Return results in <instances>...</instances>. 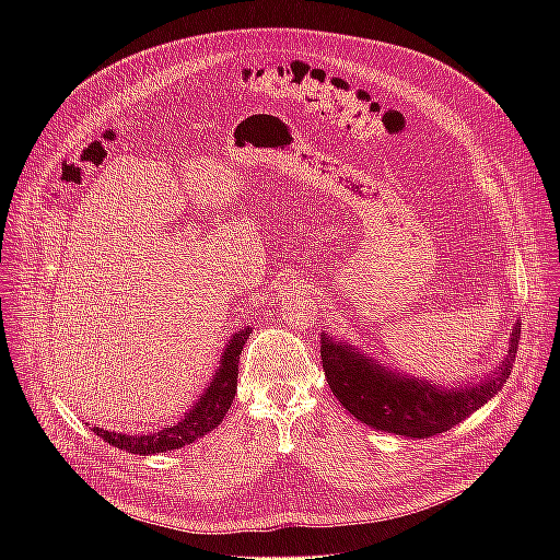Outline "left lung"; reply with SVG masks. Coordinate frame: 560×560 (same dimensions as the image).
Instances as JSON below:
<instances>
[{
    "label": "left lung",
    "mask_w": 560,
    "mask_h": 560,
    "mask_svg": "<svg viewBox=\"0 0 560 560\" xmlns=\"http://www.w3.org/2000/svg\"><path fill=\"white\" fill-rule=\"evenodd\" d=\"M512 337L510 357L490 378L458 389H439L428 381L387 372L326 335H322V363L330 389L361 423L410 439H428L465 421L503 387L516 359L521 324Z\"/></svg>",
    "instance_id": "1"
}]
</instances>
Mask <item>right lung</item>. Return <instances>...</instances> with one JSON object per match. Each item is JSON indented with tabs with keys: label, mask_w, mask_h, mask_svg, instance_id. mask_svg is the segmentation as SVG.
<instances>
[{
	"label": "right lung",
	"mask_w": 560,
	"mask_h": 560,
	"mask_svg": "<svg viewBox=\"0 0 560 560\" xmlns=\"http://www.w3.org/2000/svg\"><path fill=\"white\" fill-rule=\"evenodd\" d=\"M253 328H242L232 339L230 346L223 352L221 368L214 374L210 387L201 394L199 404L192 406V410L175 425L162 428L156 432L148 434H119V432H108L102 428H93L97 436H102L106 443L126 450L130 454H156V452H168V450H179L184 445H190L192 441L201 439L203 434L212 432L225 417V412L232 406V398L236 394V376H238V354H242Z\"/></svg>",
	"instance_id": "1"
}]
</instances>
